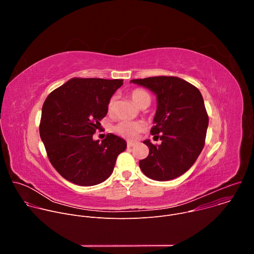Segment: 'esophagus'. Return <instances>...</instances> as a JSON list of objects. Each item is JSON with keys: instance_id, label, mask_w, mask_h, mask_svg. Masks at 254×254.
<instances>
[{"instance_id": "1", "label": "esophagus", "mask_w": 254, "mask_h": 254, "mask_svg": "<svg viewBox=\"0 0 254 254\" xmlns=\"http://www.w3.org/2000/svg\"><path fill=\"white\" fill-rule=\"evenodd\" d=\"M135 144L134 141H127V148H132Z\"/></svg>"}]
</instances>
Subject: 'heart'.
<instances>
[{"label":"heart","mask_w":254,"mask_h":254,"mask_svg":"<svg viewBox=\"0 0 254 254\" xmlns=\"http://www.w3.org/2000/svg\"><path fill=\"white\" fill-rule=\"evenodd\" d=\"M130 97H131L132 101L135 103V105L138 106L139 108L148 107L152 101V97H151L150 93L147 92L146 90L139 89V88L132 90L130 93ZM115 99H116L115 96L112 97L107 103V111L110 113H112L114 111ZM141 128H142V125L140 123L123 121L115 127V131L118 134H120L126 138L132 139V138L136 137L137 133L141 130Z\"/></svg>","instance_id":"b5f03b06"}]
</instances>
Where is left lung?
Returning a JSON list of instances; mask_svg holds the SVG:
<instances>
[{
    "mask_svg": "<svg viewBox=\"0 0 254 254\" xmlns=\"http://www.w3.org/2000/svg\"><path fill=\"white\" fill-rule=\"evenodd\" d=\"M131 83L151 90L157 96L154 137L162 140L149 147V156L140 160L141 172L156 181H169L186 173L203 150L208 127V116L201 92L184 79L156 76L132 79Z\"/></svg>",
    "mask_w": 254,
    "mask_h": 254,
    "instance_id": "obj_1",
    "label": "left lung"
}]
</instances>
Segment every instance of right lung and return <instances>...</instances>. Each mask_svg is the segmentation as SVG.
I'll return each instance as SVG.
<instances>
[{
  "label": "right lung",
  "mask_w": 254,
  "mask_h": 254,
  "mask_svg": "<svg viewBox=\"0 0 254 254\" xmlns=\"http://www.w3.org/2000/svg\"><path fill=\"white\" fill-rule=\"evenodd\" d=\"M123 79L72 78L44 101L40 136L55 170L79 186L102 183L114 171L127 141L113 133L92 138L107 114V103Z\"/></svg>",
  "instance_id": "add662e5"
}]
</instances>
